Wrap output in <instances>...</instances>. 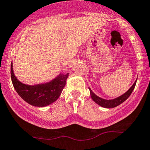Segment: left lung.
<instances>
[{
    "label": "left lung",
    "mask_w": 150,
    "mask_h": 150,
    "mask_svg": "<svg viewBox=\"0 0 150 150\" xmlns=\"http://www.w3.org/2000/svg\"><path fill=\"white\" fill-rule=\"evenodd\" d=\"M137 79L135 81L134 83L133 84V86L130 88L128 91H126L124 94H123L122 96L118 97L117 98H114V99L112 100H105L103 99V98H100L98 96H96L94 93L93 92L92 90H91L90 88H88L90 90V94H91V98H92L93 101L95 103L98 104L100 106L105 107V108H114V107H117L118 105H121V103H123L126 100H127L128 97L131 96V94L133 92V91L135 88V84H136Z\"/></svg>",
    "instance_id": "left-lung-1"
}]
</instances>
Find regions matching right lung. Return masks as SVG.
<instances>
[{
	"label": "right lung",
	"mask_w": 150,
	"mask_h": 150,
	"mask_svg": "<svg viewBox=\"0 0 150 150\" xmlns=\"http://www.w3.org/2000/svg\"><path fill=\"white\" fill-rule=\"evenodd\" d=\"M11 79L16 92L26 103L38 107L50 105L58 99L66 85L69 74H60L56 78L45 83L26 85L20 82L15 76L11 63Z\"/></svg>",
	"instance_id": "right-lung-1"
}]
</instances>
